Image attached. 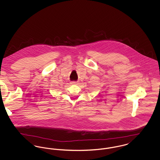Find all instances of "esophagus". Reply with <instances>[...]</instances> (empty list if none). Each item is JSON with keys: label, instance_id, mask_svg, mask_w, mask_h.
Masks as SVG:
<instances>
[{"label": "esophagus", "instance_id": "obj_1", "mask_svg": "<svg viewBox=\"0 0 160 160\" xmlns=\"http://www.w3.org/2000/svg\"><path fill=\"white\" fill-rule=\"evenodd\" d=\"M71 84H77V82H72Z\"/></svg>", "mask_w": 160, "mask_h": 160}]
</instances>
